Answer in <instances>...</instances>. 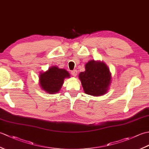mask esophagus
Returning a JSON list of instances; mask_svg holds the SVG:
<instances>
[{
	"mask_svg": "<svg viewBox=\"0 0 149 149\" xmlns=\"http://www.w3.org/2000/svg\"><path fill=\"white\" fill-rule=\"evenodd\" d=\"M71 74L74 77H76L77 75V71L76 70H72L71 72Z\"/></svg>",
	"mask_w": 149,
	"mask_h": 149,
	"instance_id": "1",
	"label": "esophagus"
}]
</instances>
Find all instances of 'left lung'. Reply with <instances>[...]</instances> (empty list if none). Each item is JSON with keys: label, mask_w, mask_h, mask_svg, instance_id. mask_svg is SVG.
I'll use <instances>...</instances> for the list:
<instances>
[{"label": "left lung", "mask_w": 149, "mask_h": 149, "mask_svg": "<svg viewBox=\"0 0 149 149\" xmlns=\"http://www.w3.org/2000/svg\"><path fill=\"white\" fill-rule=\"evenodd\" d=\"M85 93L101 96L106 93L111 81L109 69L104 62L94 60L85 65V71L79 75Z\"/></svg>", "instance_id": "left-lung-1"}]
</instances>
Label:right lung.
Wrapping results in <instances>:
<instances>
[{
    "label": "right lung",
    "instance_id": "add662e5",
    "mask_svg": "<svg viewBox=\"0 0 149 149\" xmlns=\"http://www.w3.org/2000/svg\"><path fill=\"white\" fill-rule=\"evenodd\" d=\"M70 75L66 70L53 66L47 71L40 73L39 76L40 86L47 93H56L61 90L65 79L70 77Z\"/></svg>",
    "mask_w": 149,
    "mask_h": 149
}]
</instances>
